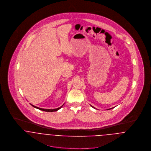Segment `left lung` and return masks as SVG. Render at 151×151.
<instances>
[{
    "label": "left lung",
    "instance_id": "obj_1",
    "mask_svg": "<svg viewBox=\"0 0 151 151\" xmlns=\"http://www.w3.org/2000/svg\"><path fill=\"white\" fill-rule=\"evenodd\" d=\"M91 107H92L93 108H94V109H95V108H94V107H93V106H92V105H91ZM113 109V108H110V109ZM109 109H108V110H109Z\"/></svg>",
    "mask_w": 151,
    "mask_h": 151
}]
</instances>
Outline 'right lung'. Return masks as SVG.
<instances>
[{
    "label": "right lung",
    "instance_id": "obj_1",
    "mask_svg": "<svg viewBox=\"0 0 151 151\" xmlns=\"http://www.w3.org/2000/svg\"><path fill=\"white\" fill-rule=\"evenodd\" d=\"M31 105H32V106H33L34 108H36V109H39V110H42V111H45L52 112V111H58V110H59L60 109H61V108H62V106H63V105H64V104H63L62 106H60V107H59V108H56V109H42V108L37 107V106H34V105H32V104H31Z\"/></svg>",
    "mask_w": 151,
    "mask_h": 151
}]
</instances>
